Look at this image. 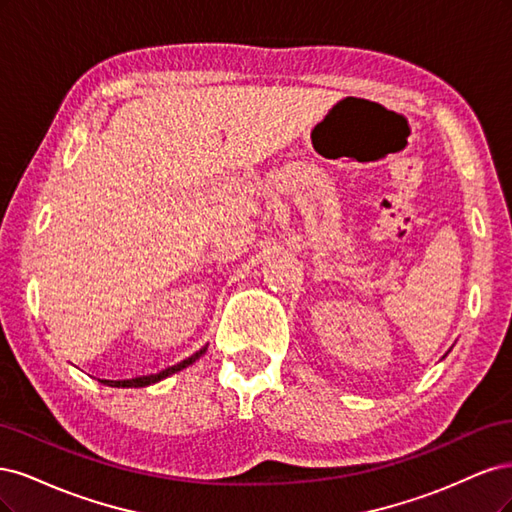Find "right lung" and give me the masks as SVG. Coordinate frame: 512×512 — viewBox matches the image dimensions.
Wrapping results in <instances>:
<instances>
[{
    "instance_id": "obj_1",
    "label": "right lung",
    "mask_w": 512,
    "mask_h": 512,
    "mask_svg": "<svg viewBox=\"0 0 512 512\" xmlns=\"http://www.w3.org/2000/svg\"><path fill=\"white\" fill-rule=\"evenodd\" d=\"M204 353H206V346H204V349L197 351L195 355H191L189 359L180 361V364H176V366H172V368L161 370L159 374H151V376H138V378H129V381H100V383H104V385H110V387H146V385H153V383L161 381V378H166V376H170V374H174V372H178V370L187 368L189 364H193V361H195L197 357H202Z\"/></svg>"
}]
</instances>
